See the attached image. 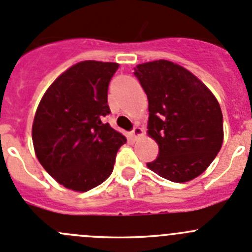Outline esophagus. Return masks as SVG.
<instances>
[{
	"label": "esophagus",
	"mask_w": 252,
	"mask_h": 252,
	"mask_svg": "<svg viewBox=\"0 0 252 252\" xmlns=\"http://www.w3.org/2000/svg\"><path fill=\"white\" fill-rule=\"evenodd\" d=\"M142 135H143V130L141 127H138V126H136V127L132 130V132H131V137L135 138V140L136 138L141 137Z\"/></svg>",
	"instance_id": "obj_1"
}]
</instances>
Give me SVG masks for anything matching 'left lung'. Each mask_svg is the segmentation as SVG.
Listing matches in <instances>:
<instances>
[{
    "instance_id": "8db88e82",
    "label": "left lung",
    "mask_w": 252,
    "mask_h": 252,
    "mask_svg": "<svg viewBox=\"0 0 252 252\" xmlns=\"http://www.w3.org/2000/svg\"><path fill=\"white\" fill-rule=\"evenodd\" d=\"M133 74L148 99L147 133L159 148L147 167L176 183L200 176L224 140L217 97L193 73L173 62L138 64Z\"/></svg>"
}]
</instances>
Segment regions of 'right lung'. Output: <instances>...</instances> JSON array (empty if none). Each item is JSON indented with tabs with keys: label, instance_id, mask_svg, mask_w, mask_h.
<instances>
[{
	"label": "right lung",
	"instance_id": "add662e5",
	"mask_svg": "<svg viewBox=\"0 0 252 252\" xmlns=\"http://www.w3.org/2000/svg\"><path fill=\"white\" fill-rule=\"evenodd\" d=\"M119 64L84 61L53 81L35 111L32 140L43 168L59 184L88 191L109 178L126 137L102 117Z\"/></svg>",
	"mask_w": 252,
	"mask_h": 252
}]
</instances>
